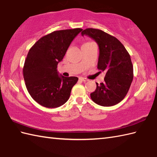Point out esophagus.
I'll return each instance as SVG.
<instances>
[{
    "instance_id": "esophagus-1",
    "label": "esophagus",
    "mask_w": 157,
    "mask_h": 157,
    "mask_svg": "<svg viewBox=\"0 0 157 157\" xmlns=\"http://www.w3.org/2000/svg\"><path fill=\"white\" fill-rule=\"evenodd\" d=\"M79 79H80L81 81H82V82H88V79H86V78H82V77H80V78H79Z\"/></svg>"
}]
</instances>
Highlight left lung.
Masks as SVG:
<instances>
[{
	"instance_id": "8db88e82",
	"label": "left lung",
	"mask_w": 157,
	"mask_h": 157,
	"mask_svg": "<svg viewBox=\"0 0 157 157\" xmlns=\"http://www.w3.org/2000/svg\"><path fill=\"white\" fill-rule=\"evenodd\" d=\"M82 35L94 39L99 47L98 69L106 71L103 83H96V89L90 94L97 105L111 106L118 104L128 92L134 78L130 55L121 42L101 29L87 28Z\"/></svg>"
}]
</instances>
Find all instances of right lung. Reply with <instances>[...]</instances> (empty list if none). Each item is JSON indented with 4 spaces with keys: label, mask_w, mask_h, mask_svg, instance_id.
I'll return each instance as SVG.
<instances>
[{
    "label": "right lung",
    "mask_w": 157,
    "mask_h": 157,
    "mask_svg": "<svg viewBox=\"0 0 157 157\" xmlns=\"http://www.w3.org/2000/svg\"><path fill=\"white\" fill-rule=\"evenodd\" d=\"M81 28L55 31L43 36L29 49L23 69L29 94L38 104L56 108L68 101L77 77L59 75L61 61L73 40Z\"/></svg>",
    "instance_id": "1"
}]
</instances>
